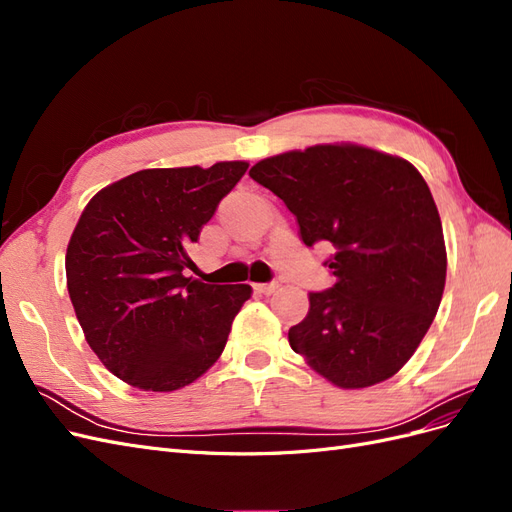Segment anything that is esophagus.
Segmentation results:
<instances>
[{
    "mask_svg": "<svg viewBox=\"0 0 512 512\" xmlns=\"http://www.w3.org/2000/svg\"><path fill=\"white\" fill-rule=\"evenodd\" d=\"M277 288H280V284H254V290L260 292V294H273Z\"/></svg>",
    "mask_w": 512,
    "mask_h": 512,
    "instance_id": "esophagus-1",
    "label": "esophagus"
}]
</instances>
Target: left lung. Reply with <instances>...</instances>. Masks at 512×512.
<instances>
[{
    "instance_id": "left-lung-1",
    "label": "left lung",
    "mask_w": 512,
    "mask_h": 512,
    "mask_svg": "<svg viewBox=\"0 0 512 512\" xmlns=\"http://www.w3.org/2000/svg\"><path fill=\"white\" fill-rule=\"evenodd\" d=\"M250 177L297 215L301 239L335 245V286L309 292L290 348L339 389L395 376L423 342L446 282L442 222L429 185L404 158L324 143L260 160Z\"/></svg>"
}]
</instances>
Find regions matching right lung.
Masks as SVG:
<instances>
[{"instance_id": "obj_1", "label": "right lung", "mask_w": 512, "mask_h": 512, "mask_svg": "<svg viewBox=\"0 0 512 512\" xmlns=\"http://www.w3.org/2000/svg\"><path fill=\"white\" fill-rule=\"evenodd\" d=\"M247 162L145 168L102 188L66 250L68 294L89 348L134 389L170 393L220 359L250 284L211 286L183 269Z\"/></svg>"}]
</instances>
